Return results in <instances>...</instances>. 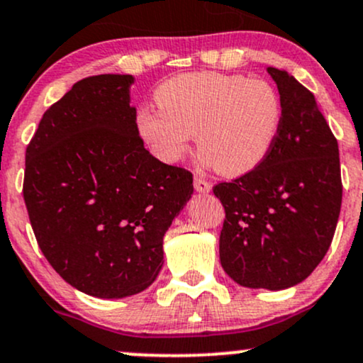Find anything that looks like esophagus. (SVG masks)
Listing matches in <instances>:
<instances>
[{
	"label": "esophagus",
	"mask_w": 363,
	"mask_h": 363,
	"mask_svg": "<svg viewBox=\"0 0 363 363\" xmlns=\"http://www.w3.org/2000/svg\"><path fill=\"white\" fill-rule=\"evenodd\" d=\"M194 185H195V190L200 191V194H207V191H211V189H212L211 183H208L207 180H203V178H199V177L195 178Z\"/></svg>",
	"instance_id": "esophagus-1"
}]
</instances>
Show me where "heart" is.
<instances>
[{"mask_svg": "<svg viewBox=\"0 0 363 363\" xmlns=\"http://www.w3.org/2000/svg\"><path fill=\"white\" fill-rule=\"evenodd\" d=\"M156 101L157 108L143 106L138 112V130L152 156L178 163L195 134L200 161L224 177L258 168L282 127V98L265 79L186 72L161 84Z\"/></svg>", "mask_w": 363, "mask_h": 363, "instance_id": "b5f03b06", "label": "heart"}]
</instances>
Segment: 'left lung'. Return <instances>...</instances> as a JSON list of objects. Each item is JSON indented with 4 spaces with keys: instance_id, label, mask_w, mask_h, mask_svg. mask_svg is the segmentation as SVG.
<instances>
[{
    "instance_id": "left-lung-1",
    "label": "left lung",
    "mask_w": 363,
    "mask_h": 363,
    "mask_svg": "<svg viewBox=\"0 0 363 363\" xmlns=\"http://www.w3.org/2000/svg\"><path fill=\"white\" fill-rule=\"evenodd\" d=\"M284 115L258 168L214 185L225 219L220 265L250 289L292 287L313 274L333 241L342 208L338 140L314 95L287 71L268 67Z\"/></svg>"
}]
</instances>
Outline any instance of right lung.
<instances>
[{
    "instance_id": "add662e5",
    "label": "right lung",
    "mask_w": 363,
    "mask_h": 363,
    "mask_svg": "<svg viewBox=\"0 0 363 363\" xmlns=\"http://www.w3.org/2000/svg\"><path fill=\"white\" fill-rule=\"evenodd\" d=\"M130 74L89 76L45 110L25 152L23 200L47 262L101 299L143 292L194 174L144 147Z\"/></svg>"
}]
</instances>
